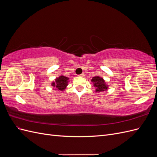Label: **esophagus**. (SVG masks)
Returning <instances> with one entry per match:
<instances>
[{"label":"esophagus","mask_w":157,"mask_h":157,"mask_svg":"<svg viewBox=\"0 0 157 157\" xmlns=\"http://www.w3.org/2000/svg\"><path fill=\"white\" fill-rule=\"evenodd\" d=\"M78 76H80V77H84V73H82V74H80V75H79Z\"/></svg>","instance_id":"34e87169"}]
</instances>
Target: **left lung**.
Wrapping results in <instances>:
<instances>
[{"label": "left lung", "mask_w": 157, "mask_h": 157, "mask_svg": "<svg viewBox=\"0 0 157 157\" xmlns=\"http://www.w3.org/2000/svg\"><path fill=\"white\" fill-rule=\"evenodd\" d=\"M92 82L94 83V86L96 88V92H102L105 91L107 89V86L106 85L104 80L97 76V77H94L92 78Z\"/></svg>", "instance_id": "left-lung-1"}]
</instances>
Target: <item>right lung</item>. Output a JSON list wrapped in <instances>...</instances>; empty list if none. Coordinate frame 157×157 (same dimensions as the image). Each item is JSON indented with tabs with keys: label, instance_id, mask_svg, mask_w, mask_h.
Returning a JSON list of instances; mask_svg holds the SVG:
<instances>
[{
	"label": "right lung",
	"instance_id": "add662e5",
	"mask_svg": "<svg viewBox=\"0 0 157 157\" xmlns=\"http://www.w3.org/2000/svg\"><path fill=\"white\" fill-rule=\"evenodd\" d=\"M69 78L65 77L64 76H60L59 77L56 79L55 82H53L52 84V86L55 87L56 89L59 90H63L65 89L66 86H67Z\"/></svg>",
	"mask_w": 157,
	"mask_h": 157
}]
</instances>
